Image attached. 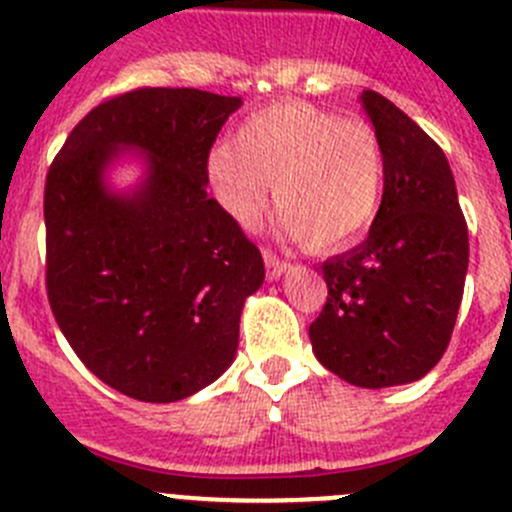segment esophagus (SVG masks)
Here are the masks:
<instances>
[{"instance_id": "obj_1", "label": "esophagus", "mask_w": 512, "mask_h": 512, "mask_svg": "<svg viewBox=\"0 0 512 512\" xmlns=\"http://www.w3.org/2000/svg\"><path fill=\"white\" fill-rule=\"evenodd\" d=\"M262 257H265L267 277H270V280H277V277L285 275V272L290 270V262H285L282 257H277L272 250H262Z\"/></svg>"}]
</instances>
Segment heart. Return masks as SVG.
<instances>
[{"mask_svg":"<svg viewBox=\"0 0 512 512\" xmlns=\"http://www.w3.org/2000/svg\"><path fill=\"white\" fill-rule=\"evenodd\" d=\"M207 167L220 200L245 225L260 215L272 182L282 225L312 252L357 240L385 190L377 132L310 102H277L247 114L230 145L212 150Z\"/></svg>","mask_w":512,"mask_h":512,"instance_id":"b5f03b06","label":"heart"}]
</instances>
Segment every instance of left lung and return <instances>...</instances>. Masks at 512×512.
<instances>
[{
    "mask_svg": "<svg viewBox=\"0 0 512 512\" xmlns=\"http://www.w3.org/2000/svg\"><path fill=\"white\" fill-rule=\"evenodd\" d=\"M385 190L365 242L320 267L327 300L310 325L317 360L360 388L428 375L448 350L468 272V222L433 137L365 89Z\"/></svg>",
    "mask_w": 512,
    "mask_h": 512,
    "instance_id": "1",
    "label": "left lung"
}]
</instances>
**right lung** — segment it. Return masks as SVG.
Returning <instances> with one entry per match:
<instances>
[{
	"mask_svg": "<svg viewBox=\"0 0 512 512\" xmlns=\"http://www.w3.org/2000/svg\"><path fill=\"white\" fill-rule=\"evenodd\" d=\"M242 104L190 87H137L84 114L44 185V282L59 330L109 388L175 403L235 360L240 312L265 280L262 255L207 197V160ZM119 144L151 155L135 198L101 170Z\"/></svg>",
	"mask_w": 512,
	"mask_h": 512,
	"instance_id": "1",
	"label": "right lung"
}]
</instances>
